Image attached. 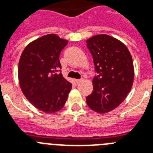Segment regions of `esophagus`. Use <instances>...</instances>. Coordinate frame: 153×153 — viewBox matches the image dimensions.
Wrapping results in <instances>:
<instances>
[{
	"mask_svg": "<svg viewBox=\"0 0 153 153\" xmlns=\"http://www.w3.org/2000/svg\"><path fill=\"white\" fill-rule=\"evenodd\" d=\"M83 80V79H75V82L76 83H81V82H82Z\"/></svg>",
	"mask_w": 153,
	"mask_h": 153,
	"instance_id": "1",
	"label": "esophagus"
}]
</instances>
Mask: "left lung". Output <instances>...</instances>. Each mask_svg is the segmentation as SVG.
<instances>
[{"instance_id":"8db88e82","label":"left lung","mask_w":153,"mask_h":153,"mask_svg":"<svg viewBox=\"0 0 153 153\" xmlns=\"http://www.w3.org/2000/svg\"><path fill=\"white\" fill-rule=\"evenodd\" d=\"M97 75L86 103L98 113H109L122 103L132 88L134 67L124 44L113 36L99 34L86 40Z\"/></svg>"}]
</instances>
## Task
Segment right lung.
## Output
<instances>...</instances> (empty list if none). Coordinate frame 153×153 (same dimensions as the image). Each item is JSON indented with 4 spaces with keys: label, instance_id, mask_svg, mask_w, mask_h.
<instances>
[{
    "label": "right lung",
    "instance_id": "add662e5",
    "mask_svg": "<svg viewBox=\"0 0 153 153\" xmlns=\"http://www.w3.org/2000/svg\"><path fill=\"white\" fill-rule=\"evenodd\" d=\"M67 43L53 33L45 35L30 43L19 60L21 90L33 106L44 113L60 110L72 88L62 75L59 60Z\"/></svg>",
    "mask_w": 153,
    "mask_h": 153
}]
</instances>
